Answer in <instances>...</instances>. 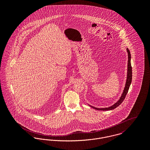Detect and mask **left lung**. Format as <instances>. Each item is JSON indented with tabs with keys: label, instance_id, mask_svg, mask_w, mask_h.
Masks as SVG:
<instances>
[{
	"label": "left lung",
	"instance_id": "1",
	"mask_svg": "<svg viewBox=\"0 0 150 150\" xmlns=\"http://www.w3.org/2000/svg\"><path fill=\"white\" fill-rule=\"evenodd\" d=\"M127 52H128V71H127V81H126V84H125V86L124 88V91L120 98V99L115 103L112 106H110L109 107H106V108H96V107H93L92 106H90L91 107L97 110H103V111H106V110H113L114 108H115L116 107H118V106H120L122 102L124 100L125 96L128 92L129 88V86H130L131 82H132V66H131V64H130V59H131V55H130V51L129 50L128 48H127Z\"/></svg>",
	"mask_w": 150,
	"mask_h": 150
}]
</instances>
